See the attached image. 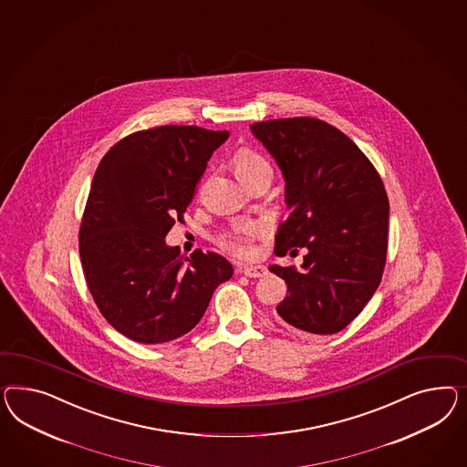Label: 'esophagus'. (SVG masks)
I'll return each mask as SVG.
<instances>
[{"label": "esophagus", "mask_w": 467, "mask_h": 467, "mask_svg": "<svg viewBox=\"0 0 467 467\" xmlns=\"http://www.w3.org/2000/svg\"><path fill=\"white\" fill-rule=\"evenodd\" d=\"M242 273L249 278H263L267 273V267L261 266V265L259 266H244L242 267Z\"/></svg>", "instance_id": "esophagus-1"}]
</instances>
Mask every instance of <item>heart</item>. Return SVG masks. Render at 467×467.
Wrapping results in <instances>:
<instances>
[{
    "mask_svg": "<svg viewBox=\"0 0 467 467\" xmlns=\"http://www.w3.org/2000/svg\"><path fill=\"white\" fill-rule=\"evenodd\" d=\"M257 165H266V161H263L259 155L251 153V151H242L235 161V172L240 171H247V169H253ZM259 232L257 227H245L240 230L239 235H234V237H228L223 240L225 247H228L230 251L237 254H249L251 247H249V239L254 237L255 234Z\"/></svg>",
    "mask_w": 467,
    "mask_h": 467,
    "instance_id": "1",
    "label": "heart"
}]
</instances>
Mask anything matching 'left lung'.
<instances>
[{"instance_id":"left-lung-1","label":"left lung","mask_w":467,"mask_h":467,"mask_svg":"<svg viewBox=\"0 0 467 467\" xmlns=\"http://www.w3.org/2000/svg\"><path fill=\"white\" fill-rule=\"evenodd\" d=\"M251 131L285 179L290 214L276 232L275 254L306 249L300 269L269 266L288 286L276 306L281 324L302 333H337L382 280L389 230L382 179L360 148L324 120H263Z\"/></svg>"}]
</instances>
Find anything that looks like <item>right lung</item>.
Returning a JSON list of instances; mask_svg holds the SVG:
<instances>
[{"label": "right lung", "instance_id": "right-lung-1", "mask_svg": "<svg viewBox=\"0 0 467 467\" xmlns=\"http://www.w3.org/2000/svg\"><path fill=\"white\" fill-rule=\"evenodd\" d=\"M227 140L228 131L161 126L120 140L95 171L81 220V266L102 316L133 341L159 345L189 333L216 286L234 275L218 254L179 257L165 242Z\"/></svg>", "mask_w": 467, "mask_h": 467}]
</instances>
